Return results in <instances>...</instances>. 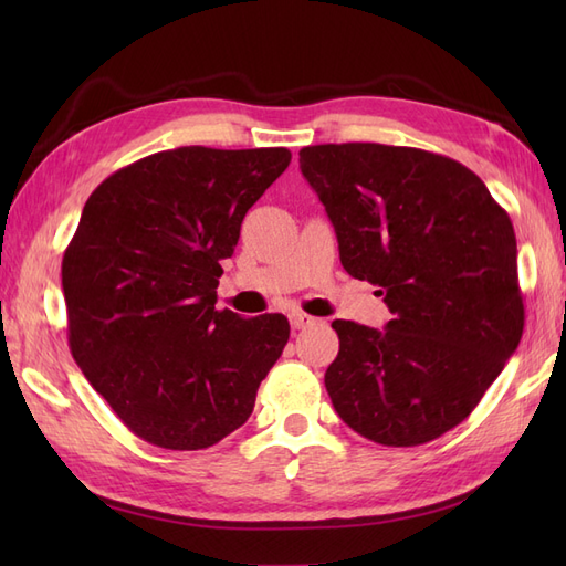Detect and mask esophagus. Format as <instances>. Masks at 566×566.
<instances>
[{
  "instance_id": "34e87169",
  "label": "esophagus",
  "mask_w": 566,
  "mask_h": 566,
  "mask_svg": "<svg viewBox=\"0 0 566 566\" xmlns=\"http://www.w3.org/2000/svg\"><path fill=\"white\" fill-rule=\"evenodd\" d=\"M290 325H293L295 331H304V328H312V325H316V318L304 314V312H293L290 314Z\"/></svg>"
}]
</instances>
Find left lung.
<instances>
[{"label": "left lung", "instance_id": "obj_1", "mask_svg": "<svg viewBox=\"0 0 566 566\" xmlns=\"http://www.w3.org/2000/svg\"><path fill=\"white\" fill-rule=\"evenodd\" d=\"M300 169L325 205L339 262L378 285L385 331L333 321L325 389L354 432L420 447L465 420L524 331L517 238L472 169L439 153L321 144Z\"/></svg>", "mask_w": 566, "mask_h": 566}]
</instances>
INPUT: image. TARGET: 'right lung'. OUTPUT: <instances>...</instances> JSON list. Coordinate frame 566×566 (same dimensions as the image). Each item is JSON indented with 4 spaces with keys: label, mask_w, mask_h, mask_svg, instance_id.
Returning a JSON list of instances; mask_svg holds the SVG:
<instances>
[{
    "label": "right lung",
    "mask_w": 566,
    "mask_h": 566,
    "mask_svg": "<svg viewBox=\"0 0 566 566\" xmlns=\"http://www.w3.org/2000/svg\"><path fill=\"white\" fill-rule=\"evenodd\" d=\"M287 148L181 146L117 169L84 202L61 279L67 345L129 432L198 451L241 427L287 345L283 314L214 310L221 260Z\"/></svg>",
    "instance_id": "obj_1"
}]
</instances>
